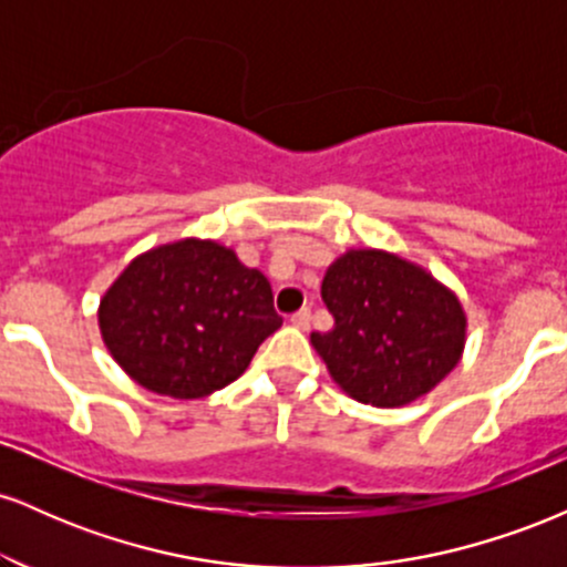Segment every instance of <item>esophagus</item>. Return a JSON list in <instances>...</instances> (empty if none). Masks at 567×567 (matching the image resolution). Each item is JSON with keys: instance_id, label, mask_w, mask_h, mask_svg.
I'll return each mask as SVG.
<instances>
[{"instance_id": "esophagus-1", "label": "esophagus", "mask_w": 567, "mask_h": 567, "mask_svg": "<svg viewBox=\"0 0 567 567\" xmlns=\"http://www.w3.org/2000/svg\"><path fill=\"white\" fill-rule=\"evenodd\" d=\"M309 320H311V311H309V309H301V311H296V315L290 317V322L296 324V328H301V330L309 328Z\"/></svg>"}]
</instances>
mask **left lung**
Wrapping results in <instances>:
<instances>
[{
  "instance_id": "left-lung-1",
  "label": "left lung",
  "mask_w": 567,
  "mask_h": 567,
  "mask_svg": "<svg viewBox=\"0 0 567 567\" xmlns=\"http://www.w3.org/2000/svg\"><path fill=\"white\" fill-rule=\"evenodd\" d=\"M322 301L336 324L311 333V347L330 379L362 405H408L432 392L464 354L458 296L396 252L347 250L324 271Z\"/></svg>"
}]
</instances>
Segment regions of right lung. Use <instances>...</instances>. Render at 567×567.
Returning <instances> with one entry per match:
<instances>
[{
	"label": "right lung",
	"instance_id": "add662e5",
	"mask_svg": "<svg viewBox=\"0 0 567 567\" xmlns=\"http://www.w3.org/2000/svg\"><path fill=\"white\" fill-rule=\"evenodd\" d=\"M106 349L154 394L199 400L237 381L282 324L271 285L213 239L152 247L97 306Z\"/></svg>",
	"mask_w": 567,
	"mask_h": 567
}]
</instances>
